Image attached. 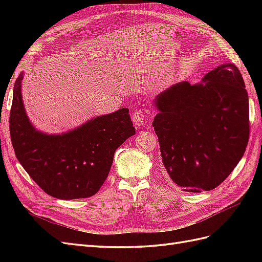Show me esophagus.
I'll use <instances>...</instances> for the list:
<instances>
[{"label":"esophagus","mask_w":262,"mask_h":262,"mask_svg":"<svg viewBox=\"0 0 262 262\" xmlns=\"http://www.w3.org/2000/svg\"><path fill=\"white\" fill-rule=\"evenodd\" d=\"M145 120H146V115L143 110L138 109L136 112L132 113V121L137 126L144 125Z\"/></svg>","instance_id":"34e87169"}]
</instances>
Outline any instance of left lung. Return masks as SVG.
Segmentation results:
<instances>
[{"label":"left lung","mask_w":262,"mask_h":262,"mask_svg":"<svg viewBox=\"0 0 262 262\" xmlns=\"http://www.w3.org/2000/svg\"><path fill=\"white\" fill-rule=\"evenodd\" d=\"M153 126L169 178L188 192L220 186L249 139V101L239 70L226 63L201 83L180 82L158 94Z\"/></svg>","instance_id":"left-lung-1"}]
</instances>
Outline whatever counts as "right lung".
Masks as SVG:
<instances>
[{
	"instance_id": "1",
	"label": "right lung",
	"mask_w": 262,
	"mask_h": 262,
	"mask_svg": "<svg viewBox=\"0 0 262 262\" xmlns=\"http://www.w3.org/2000/svg\"><path fill=\"white\" fill-rule=\"evenodd\" d=\"M20 73L14 85L10 132L20 165L46 193L62 200L98 192L112 168L116 149L136 134L129 109L122 108L62 134L31 124L21 97Z\"/></svg>"
}]
</instances>
